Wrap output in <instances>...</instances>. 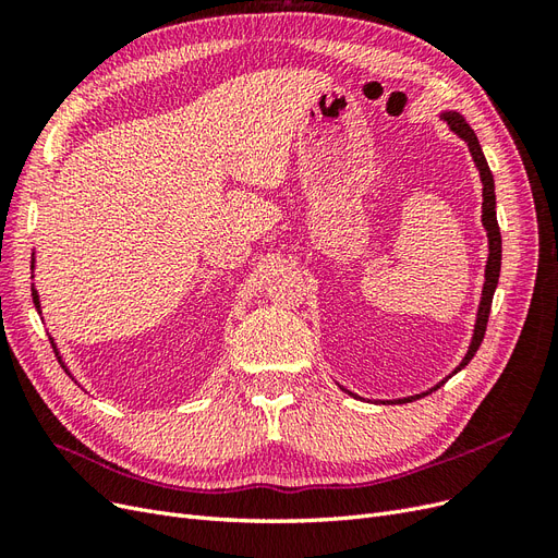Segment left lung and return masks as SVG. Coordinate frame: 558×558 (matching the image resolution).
<instances>
[{"label": "left lung", "instance_id": "obj_1", "mask_svg": "<svg viewBox=\"0 0 558 558\" xmlns=\"http://www.w3.org/2000/svg\"><path fill=\"white\" fill-rule=\"evenodd\" d=\"M445 121L451 125V130L459 134L468 142V148L472 158H475V165L480 167V177H482V185H484V205H482V223L486 228L488 234V263H486V281H484V291H482V302H480V314H477V326H475V337H472V344L470 351L465 353L463 363L453 369V373H459L461 367H465L472 356H475L482 340H484V332H486V324H488V314H492V302H494V291L498 286V277H500V258H502V242H500V228H498V218H496V191H494V174L488 170L486 158L482 154V146L477 142V134L472 132V128L465 123V118L461 113H445ZM449 379V377H447ZM445 379V381H447ZM442 381V384H445ZM442 384H437L435 388H440ZM433 388V391H435ZM430 391V393H433ZM426 396V393H424ZM421 398V396H416ZM416 398H404L398 402H412Z\"/></svg>", "mask_w": 558, "mask_h": 558}]
</instances>
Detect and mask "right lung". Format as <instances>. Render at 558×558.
Instances as JSON below:
<instances>
[{
	"label": "right lung",
	"instance_id": "obj_1",
	"mask_svg": "<svg viewBox=\"0 0 558 558\" xmlns=\"http://www.w3.org/2000/svg\"><path fill=\"white\" fill-rule=\"evenodd\" d=\"M32 300H35V305H37V310H39V295H37V291L35 289H32ZM50 344H53V342H50ZM56 347V344H53ZM64 367V365H62Z\"/></svg>",
	"mask_w": 558,
	"mask_h": 558
}]
</instances>
